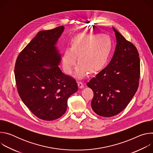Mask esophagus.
I'll use <instances>...</instances> for the list:
<instances>
[{
    "label": "esophagus",
    "mask_w": 153,
    "mask_h": 153,
    "mask_svg": "<svg viewBox=\"0 0 153 153\" xmlns=\"http://www.w3.org/2000/svg\"><path fill=\"white\" fill-rule=\"evenodd\" d=\"M77 84H78V86L80 88H83V87H84V85H83V83H82V82H80V81H79V82H77Z\"/></svg>",
    "instance_id": "obj_1"
}]
</instances>
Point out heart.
<instances>
[{
	"label": "heart",
	"instance_id": "b5f03b06",
	"mask_svg": "<svg viewBox=\"0 0 153 153\" xmlns=\"http://www.w3.org/2000/svg\"><path fill=\"white\" fill-rule=\"evenodd\" d=\"M111 50L110 38L105 34H82L76 36L73 41L71 47L63 51L62 57L64 72L71 74L76 63L75 75L82 78L87 71L96 73L105 65Z\"/></svg>",
	"mask_w": 153,
	"mask_h": 153
}]
</instances>
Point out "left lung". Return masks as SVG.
I'll use <instances>...</instances> for the list:
<instances>
[{
    "instance_id": "obj_1",
    "label": "left lung",
    "mask_w": 153,
    "mask_h": 153,
    "mask_svg": "<svg viewBox=\"0 0 153 153\" xmlns=\"http://www.w3.org/2000/svg\"><path fill=\"white\" fill-rule=\"evenodd\" d=\"M117 45L108 66L87 86L93 91V110L97 115L112 117L127 106L136 94L140 79V58L136 47L114 28Z\"/></svg>"
}]
</instances>
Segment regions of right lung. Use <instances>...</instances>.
<instances>
[{
	"label": "right lung",
	"instance_id": "add662e5",
	"mask_svg": "<svg viewBox=\"0 0 153 153\" xmlns=\"http://www.w3.org/2000/svg\"><path fill=\"white\" fill-rule=\"evenodd\" d=\"M63 26L39 31L22 51L14 75L20 97L31 113L44 120L60 117L69 97L78 90L76 80L58 67L60 54L55 45Z\"/></svg>",
	"mask_w": 153,
	"mask_h": 153
}]
</instances>
